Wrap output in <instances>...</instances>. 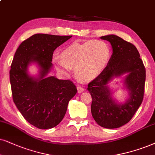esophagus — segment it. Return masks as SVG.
I'll use <instances>...</instances> for the list:
<instances>
[{
	"mask_svg": "<svg viewBox=\"0 0 155 155\" xmlns=\"http://www.w3.org/2000/svg\"><path fill=\"white\" fill-rule=\"evenodd\" d=\"M76 89H77V91H78V93H79V94L81 93V92H83L84 91V88L81 87H79V86H78V87H76Z\"/></svg>",
	"mask_w": 155,
	"mask_h": 155,
	"instance_id": "34e87169",
	"label": "esophagus"
}]
</instances>
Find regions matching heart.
Segmentation results:
<instances>
[{"label":"heart","instance_id":"obj_1","mask_svg":"<svg viewBox=\"0 0 155 155\" xmlns=\"http://www.w3.org/2000/svg\"><path fill=\"white\" fill-rule=\"evenodd\" d=\"M53 59L56 68L65 75L71 74L73 67L79 77L92 80L100 75L110 58L109 45L101 40L74 43Z\"/></svg>","mask_w":155,"mask_h":155}]
</instances>
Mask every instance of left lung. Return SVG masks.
I'll return each mask as SVG.
<instances>
[{"instance_id": "1", "label": "left lung", "mask_w": 155, "mask_h": 155, "mask_svg": "<svg viewBox=\"0 0 155 155\" xmlns=\"http://www.w3.org/2000/svg\"><path fill=\"white\" fill-rule=\"evenodd\" d=\"M109 41L112 54L104 70L88 84L91 93V114L99 126L119 128L131 120L142 102L146 71L140 54L134 45L116 35L100 37ZM125 75L123 83L128 92L124 103L113 98L108 84L116 78Z\"/></svg>"}]
</instances>
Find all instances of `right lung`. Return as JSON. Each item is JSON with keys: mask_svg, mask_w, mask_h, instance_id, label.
Returning a JSON list of instances; mask_svg holds the SVG:
<instances>
[{"mask_svg": "<svg viewBox=\"0 0 155 155\" xmlns=\"http://www.w3.org/2000/svg\"><path fill=\"white\" fill-rule=\"evenodd\" d=\"M71 37L36 34L21 43L15 53L10 71L13 101L25 120L38 129L57 126L77 91L70 80L48 76L54 50ZM32 64L39 68L36 76L29 74Z\"/></svg>", "mask_w": 155, "mask_h": 155, "instance_id": "right-lung-1", "label": "right lung"}]
</instances>
